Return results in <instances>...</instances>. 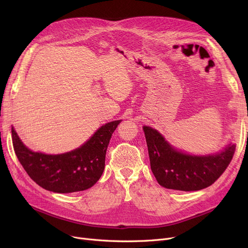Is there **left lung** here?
<instances>
[{
    "instance_id": "obj_1",
    "label": "left lung",
    "mask_w": 248,
    "mask_h": 248,
    "mask_svg": "<svg viewBox=\"0 0 248 248\" xmlns=\"http://www.w3.org/2000/svg\"><path fill=\"white\" fill-rule=\"evenodd\" d=\"M151 169L158 183L180 191L211 186L224 173L235 153V145L213 155H190L173 149L155 129L144 126Z\"/></svg>"
}]
</instances>
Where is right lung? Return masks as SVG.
<instances>
[{
	"label": "right lung",
	"mask_w": 248,
	"mask_h": 248,
	"mask_svg": "<svg viewBox=\"0 0 248 248\" xmlns=\"http://www.w3.org/2000/svg\"><path fill=\"white\" fill-rule=\"evenodd\" d=\"M120 123L114 121L102 125L82 147L62 155L30 151L12 127L13 147L24 170L36 184L55 193L79 192L93 187L101 177L108 146Z\"/></svg>",
	"instance_id": "obj_1"
}]
</instances>
